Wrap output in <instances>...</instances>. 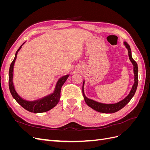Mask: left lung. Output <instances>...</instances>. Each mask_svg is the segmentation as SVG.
<instances>
[{"instance_id": "left-lung-1", "label": "left lung", "mask_w": 150, "mask_h": 150, "mask_svg": "<svg viewBox=\"0 0 150 150\" xmlns=\"http://www.w3.org/2000/svg\"><path fill=\"white\" fill-rule=\"evenodd\" d=\"M124 45L126 49L128 51V56L129 57V60L133 65V72L134 75V83L132 86V88L130 91L129 94L125 98H124L122 100L117 102L115 104H105V103H99L96 101H94L91 99H89L85 96V94L84 92V81L83 84V95L84 99V101L86 103L88 104L90 108H91L95 111H97L99 112L103 113H114L115 112L118 111L121 109L124 108L127 104H128L133 96L135 94L136 91H137L138 87V64L137 62H136L132 57L131 55V48L129 46V44L126 42H124Z\"/></svg>"}]
</instances>
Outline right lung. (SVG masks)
Instances as JSON below:
<instances>
[{
    "instance_id": "add662e5",
    "label": "right lung",
    "mask_w": 150,
    "mask_h": 150,
    "mask_svg": "<svg viewBox=\"0 0 150 150\" xmlns=\"http://www.w3.org/2000/svg\"><path fill=\"white\" fill-rule=\"evenodd\" d=\"M22 45H21V47L16 52L15 57L13 59V60L10 66L9 72H8V86H9L10 92L12 94V97L15 99V100L27 111L34 113H40L48 111L52 109L54 107H55L59 103V101L61 97V88L62 85L66 82V81L68 78V77L69 76V74L65 75L59 79L52 93L50 94L47 95V96H44L42 98L36 99V100L34 101L25 100L23 98H22L16 92L13 83V66H14L15 62L16 60L17 53L21 49Z\"/></svg>"
}]
</instances>
